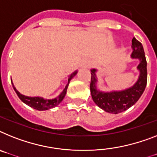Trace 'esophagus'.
I'll list each match as a JSON object with an SVG mask.
<instances>
[{
  "label": "esophagus",
  "instance_id": "obj_1",
  "mask_svg": "<svg viewBox=\"0 0 157 157\" xmlns=\"http://www.w3.org/2000/svg\"><path fill=\"white\" fill-rule=\"evenodd\" d=\"M89 60H84V61H83L82 63H81V66L87 67V66H88V65H89Z\"/></svg>",
  "mask_w": 157,
  "mask_h": 157
}]
</instances>
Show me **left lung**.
<instances>
[{
	"label": "left lung",
	"mask_w": 157,
	"mask_h": 157,
	"mask_svg": "<svg viewBox=\"0 0 157 157\" xmlns=\"http://www.w3.org/2000/svg\"><path fill=\"white\" fill-rule=\"evenodd\" d=\"M132 59H138L137 69L140 72L136 82L128 89L121 91L102 92L97 87V77L96 68L91 69L90 92L95 104L104 111L113 114L122 113L132 107L141 97L147 85V61L142 44L135 37L132 40Z\"/></svg>",
	"instance_id": "left-lung-1"
}]
</instances>
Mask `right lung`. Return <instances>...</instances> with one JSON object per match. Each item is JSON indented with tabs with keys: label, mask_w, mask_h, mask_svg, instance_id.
<instances>
[{
	"label": "right lung",
	"mask_w": 157,
	"mask_h": 157,
	"mask_svg": "<svg viewBox=\"0 0 157 157\" xmlns=\"http://www.w3.org/2000/svg\"><path fill=\"white\" fill-rule=\"evenodd\" d=\"M77 73V71H75L73 72L71 75L68 76V84L66 85L65 88H64V90L60 93L58 97H56V98L54 99H44L43 97H27V96H25V95H22L17 90L15 87H14L13 84V87L14 90H15L16 93L17 94L18 97H19L21 101H23L25 105H29V107L33 108L34 109H36V110H39V111H44V110H48L50 109H52V108L56 107L59 104L63 101V99L64 98L65 95L67 93V89H68V86L69 85V82L72 80L76 74Z\"/></svg>",
	"instance_id": "obj_1"
}]
</instances>
